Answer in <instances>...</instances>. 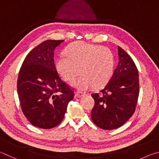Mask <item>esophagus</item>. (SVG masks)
Returning a JSON list of instances; mask_svg holds the SVG:
<instances>
[{"label": "esophagus", "mask_w": 159, "mask_h": 159, "mask_svg": "<svg viewBox=\"0 0 159 159\" xmlns=\"http://www.w3.org/2000/svg\"><path fill=\"white\" fill-rule=\"evenodd\" d=\"M83 95H84V93L82 92H77L75 93V96L78 97V98H80V97H82Z\"/></svg>", "instance_id": "obj_1"}]
</instances>
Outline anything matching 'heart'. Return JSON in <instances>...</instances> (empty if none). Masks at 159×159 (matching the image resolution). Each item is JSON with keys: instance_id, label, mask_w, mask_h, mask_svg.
<instances>
[{"instance_id": "1", "label": "heart", "mask_w": 159, "mask_h": 159, "mask_svg": "<svg viewBox=\"0 0 159 159\" xmlns=\"http://www.w3.org/2000/svg\"><path fill=\"white\" fill-rule=\"evenodd\" d=\"M66 55L58 58L56 68L67 82H73L80 71L82 76L72 84L78 90L102 88L112 77L115 58L109 48L75 42L66 49Z\"/></svg>"}]
</instances>
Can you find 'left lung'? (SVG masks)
Wrapping results in <instances>:
<instances>
[{
    "instance_id": "8db88e82",
    "label": "left lung",
    "mask_w": 159,
    "mask_h": 159,
    "mask_svg": "<svg viewBox=\"0 0 159 159\" xmlns=\"http://www.w3.org/2000/svg\"><path fill=\"white\" fill-rule=\"evenodd\" d=\"M119 63L101 93H93L95 105L91 119L97 126L113 130L121 126L134 113L139 96V75L131 57L118 47Z\"/></svg>"
}]
</instances>
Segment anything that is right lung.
<instances>
[{
  "instance_id": "1",
  "label": "right lung",
  "mask_w": 159,
  "mask_h": 159,
  "mask_svg": "<svg viewBox=\"0 0 159 159\" xmlns=\"http://www.w3.org/2000/svg\"><path fill=\"white\" fill-rule=\"evenodd\" d=\"M64 40H46L30 51L19 72L17 93L24 115L33 126L48 129L64 118L74 91L59 77L54 50Z\"/></svg>"
}]
</instances>
